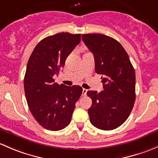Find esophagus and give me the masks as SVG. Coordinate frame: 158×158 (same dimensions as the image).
Wrapping results in <instances>:
<instances>
[{"label": "esophagus", "mask_w": 158, "mask_h": 158, "mask_svg": "<svg viewBox=\"0 0 158 158\" xmlns=\"http://www.w3.org/2000/svg\"><path fill=\"white\" fill-rule=\"evenodd\" d=\"M87 89H83V90H82V95H83V96H85L86 94H87Z\"/></svg>", "instance_id": "obj_1"}]
</instances>
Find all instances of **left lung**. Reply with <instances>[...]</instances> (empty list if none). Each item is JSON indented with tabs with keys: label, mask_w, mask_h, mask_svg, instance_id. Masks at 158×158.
Returning a JSON list of instances; mask_svg holds the SVG:
<instances>
[{
	"label": "left lung",
	"mask_w": 158,
	"mask_h": 158,
	"mask_svg": "<svg viewBox=\"0 0 158 158\" xmlns=\"http://www.w3.org/2000/svg\"><path fill=\"white\" fill-rule=\"evenodd\" d=\"M82 40L95 61L103 90H88L91 124L101 130L119 127L129 116L135 100V73L129 57L117 40L99 33L82 34Z\"/></svg>",
	"instance_id": "1"
}]
</instances>
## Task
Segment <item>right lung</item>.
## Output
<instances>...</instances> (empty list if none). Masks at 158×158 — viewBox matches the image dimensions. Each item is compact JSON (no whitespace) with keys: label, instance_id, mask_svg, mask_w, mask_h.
Wrapping results in <instances>:
<instances>
[{"label":"right lung","instance_id":"right-lung-1","mask_svg":"<svg viewBox=\"0 0 158 158\" xmlns=\"http://www.w3.org/2000/svg\"><path fill=\"white\" fill-rule=\"evenodd\" d=\"M81 42V34L60 32L36 45L27 63L24 77L26 99L40 126L50 131L64 128L71 123L82 87L55 82L66 58Z\"/></svg>","mask_w":158,"mask_h":158}]
</instances>
